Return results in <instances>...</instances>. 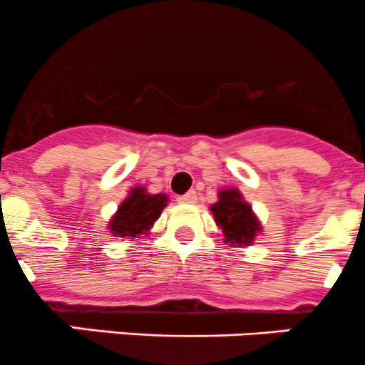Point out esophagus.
<instances>
[{
  "mask_svg": "<svg viewBox=\"0 0 365 365\" xmlns=\"http://www.w3.org/2000/svg\"><path fill=\"white\" fill-rule=\"evenodd\" d=\"M178 202H181V204H195L197 202V193L195 191H187L186 195L178 197Z\"/></svg>",
  "mask_w": 365,
  "mask_h": 365,
  "instance_id": "1",
  "label": "esophagus"
}]
</instances>
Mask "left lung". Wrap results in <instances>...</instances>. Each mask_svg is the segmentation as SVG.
I'll list each match as a JSON object with an SVG mask.
<instances>
[{
  "instance_id": "8db88e82",
  "label": "left lung",
  "mask_w": 365,
  "mask_h": 365,
  "mask_svg": "<svg viewBox=\"0 0 365 365\" xmlns=\"http://www.w3.org/2000/svg\"><path fill=\"white\" fill-rule=\"evenodd\" d=\"M212 218L223 234V243L230 247H250L262 232V223L252 205L236 187L218 191V200L211 204Z\"/></svg>"
}]
</instances>
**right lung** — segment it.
<instances>
[{"mask_svg":"<svg viewBox=\"0 0 365 365\" xmlns=\"http://www.w3.org/2000/svg\"><path fill=\"white\" fill-rule=\"evenodd\" d=\"M167 205L168 195L149 193L145 186L131 187L108 222V230L111 236L128 237L129 241L145 236Z\"/></svg>","mask_w":365,"mask_h":365,"instance_id":"obj_1","label":"right lung"}]
</instances>
